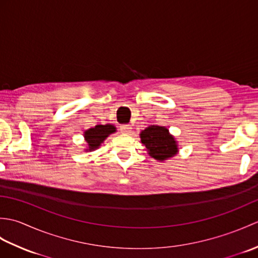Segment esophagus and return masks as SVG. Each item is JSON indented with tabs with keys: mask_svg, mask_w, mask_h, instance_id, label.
Here are the masks:
<instances>
[{
	"mask_svg": "<svg viewBox=\"0 0 258 258\" xmlns=\"http://www.w3.org/2000/svg\"><path fill=\"white\" fill-rule=\"evenodd\" d=\"M119 130H120V132H122V133L128 134V133L131 132V130H132V125H130V124H123V125H120Z\"/></svg>",
	"mask_w": 258,
	"mask_h": 258,
	"instance_id": "esophagus-1",
	"label": "esophagus"
}]
</instances>
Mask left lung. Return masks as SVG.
<instances>
[{"instance_id":"left-lung-1","label":"left lung","mask_w":258,"mask_h":258,"mask_svg":"<svg viewBox=\"0 0 258 258\" xmlns=\"http://www.w3.org/2000/svg\"><path fill=\"white\" fill-rule=\"evenodd\" d=\"M141 141L149 154L157 161H164L177 153V145L168 130L163 126L151 125L141 133Z\"/></svg>"}]
</instances>
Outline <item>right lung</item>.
<instances>
[{
	"instance_id": "obj_1",
	"label": "right lung",
	"mask_w": 258,
	"mask_h": 258,
	"mask_svg": "<svg viewBox=\"0 0 258 258\" xmlns=\"http://www.w3.org/2000/svg\"><path fill=\"white\" fill-rule=\"evenodd\" d=\"M115 132V127L111 124L106 125H96L94 128L87 130L84 133L85 140L89 144V150L87 151H94L98 146L103 143V141L105 140L109 134Z\"/></svg>"
}]
</instances>
